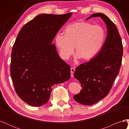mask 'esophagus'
Segmentation results:
<instances>
[{
	"label": "esophagus",
	"mask_w": 129,
	"mask_h": 129,
	"mask_svg": "<svg viewBox=\"0 0 129 129\" xmlns=\"http://www.w3.org/2000/svg\"><path fill=\"white\" fill-rule=\"evenodd\" d=\"M71 76H72V77H73V76H74V72H75V68H74V67L72 68L71 69Z\"/></svg>",
	"instance_id": "1"
}]
</instances>
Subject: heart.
Listing matches in <instances>:
<instances>
[{
    "instance_id": "1",
    "label": "heart",
    "mask_w": 129,
    "mask_h": 129,
    "mask_svg": "<svg viewBox=\"0 0 129 129\" xmlns=\"http://www.w3.org/2000/svg\"><path fill=\"white\" fill-rule=\"evenodd\" d=\"M64 36L57 33L55 42L60 56L67 60L74 52V46L78 57L90 60L102 49L106 34L100 25L80 21L68 25L64 30Z\"/></svg>"
}]
</instances>
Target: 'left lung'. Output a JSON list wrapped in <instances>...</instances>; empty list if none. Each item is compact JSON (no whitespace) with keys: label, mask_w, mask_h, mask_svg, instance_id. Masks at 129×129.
Instances as JSON below:
<instances>
[{"label":"left lung","mask_w":129,"mask_h":129,"mask_svg":"<svg viewBox=\"0 0 129 129\" xmlns=\"http://www.w3.org/2000/svg\"><path fill=\"white\" fill-rule=\"evenodd\" d=\"M97 17L106 24V39L99 54L78 66L74 73L82 89L73 98L85 105L96 103L108 95L119 73L123 54L122 39L115 24L107 15L100 13L92 14L87 19Z\"/></svg>","instance_id":"left-lung-1"}]
</instances>
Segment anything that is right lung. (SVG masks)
<instances>
[{
  "label": "right lung",
  "instance_id": "right-lung-1",
  "mask_svg": "<svg viewBox=\"0 0 129 129\" xmlns=\"http://www.w3.org/2000/svg\"><path fill=\"white\" fill-rule=\"evenodd\" d=\"M72 14H39L18 34L12 50L11 76L18 95L30 105L47 103L53 85L71 77V67L52 41Z\"/></svg>",
  "mask_w": 129,
  "mask_h": 129
}]
</instances>
